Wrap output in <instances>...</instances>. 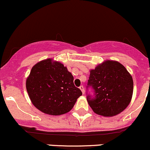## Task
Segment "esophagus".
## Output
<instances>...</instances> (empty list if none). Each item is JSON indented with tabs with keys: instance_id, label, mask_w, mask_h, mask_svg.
<instances>
[{
	"instance_id": "esophagus-1",
	"label": "esophagus",
	"mask_w": 150,
	"mask_h": 150,
	"mask_svg": "<svg viewBox=\"0 0 150 150\" xmlns=\"http://www.w3.org/2000/svg\"><path fill=\"white\" fill-rule=\"evenodd\" d=\"M80 90L82 91V94H85V89H84V87H83V86L81 85L80 87Z\"/></svg>"
}]
</instances>
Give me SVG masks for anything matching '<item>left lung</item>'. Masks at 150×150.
Masks as SVG:
<instances>
[{"label":"left lung","mask_w":150,"mask_h":150,"mask_svg":"<svg viewBox=\"0 0 150 150\" xmlns=\"http://www.w3.org/2000/svg\"><path fill=\"white\" fill-rule=\"evenodd\" d=\"M88 104L94 113L113 116L123 111L131 100L133 81L123 65L107 61L90 71L87 85Z\"/></svg>","instance_id":"left-lung-1"}]
</instances>
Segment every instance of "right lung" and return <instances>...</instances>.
Wrapping results in <instances>:
<instances>
[{
    "label": "right lung",
    "mask_w": 150,
    "mask_h": 150,
    "mask_svg": "<svg viewBox=\"0 0 150 150\" xmlns=\"http://www.w3.org/2000/svg\"><path fill=\"white\" fill-rule=\"evenodd\" d=\"M73 80L66 67L49 58L34 65L26 87L36 108L43 113L58 116L69 112L82 94Z\"/></svg>",
    "instance_id": "obj_1"
}]
</instances>
